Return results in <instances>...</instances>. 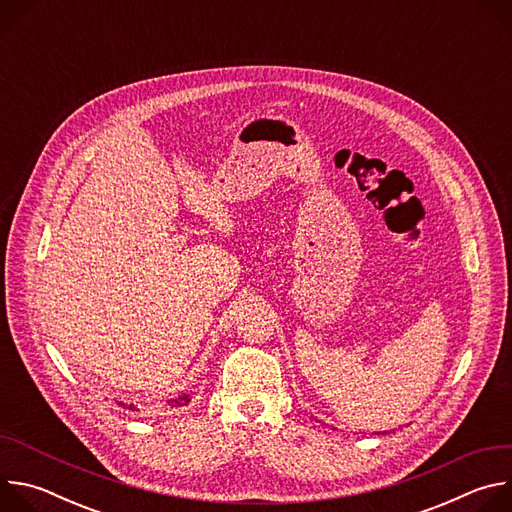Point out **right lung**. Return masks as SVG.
<instances>
[{
	"label": "right lung",
	"instance_id": "add662e5",
	"mask_svg": "<svg viewBox=\"0 0 512 512\" xmlns=\"http://www.w3.org/2000/svg\"><path fill=\"white\" fill-rule=\"evenodd\" d=\"M188 403H190V397H188V395H182V397H178V399L172 401V405H176V407H182V405H188ZM119 405L133 409V405H125V403H119Z\"/></svg>",
	"mask_w": 512,
	"mask_h": 512
}]
</instances>
